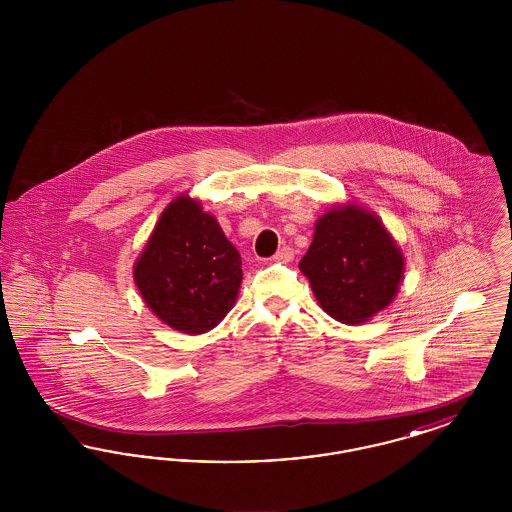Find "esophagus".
I'll return each instance as SVG.
<instances>
[{
	"label": "esophagus",
	"mask_w": 512,
	"mask_h": 512,
	"mask_svg": "<svg viewBox=\"0 0 512 512\" xmlns=\"http://www.w3.org/2000/svg\"><path fill=\"white\" fill-rule=\"evenodd\" d=\"M276 263H290L293 259V249L292 247H282V249H278V253L272 257Z\"/></svg>",
	"instance_id": "1"
}]
</instances>
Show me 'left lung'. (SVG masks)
Wrapping results in <instances>:
<instances>
[{
    "instance_id": "obj_1",
    "label": "left lung",
    "mask_w": 512,
    "mask_h": 512,
    "mask_svg": "<svg viewBox=\"0 0 512 512\" xmlns=\"http://www.w3.org/2000/svg\"><path fill=\"white\" fill-rule=\"evenodd\" d=\"M299 268L324 313L359 326L395 299L405 257L376 213L345 203L318 217L313 244Z\"/></svg>"
}]
</instances>
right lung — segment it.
<instances>
[{
	"mask_svg": "<svg viewBox=\"0 0 512 512\" xmlns=\"http://www.w3.org/2000/svg\"><path fill=\"white\" fill-rule=\"evenodd\" d=\"M242 276L238 249L188 194L167 205L134 263V282L151 313L190 336L213 330L230 313Z\"/></svg>",
	"mask_w": 512,
	"mask_h": 512,
	"instance_id": "add662e5",
	"label": "right lung"
}]
</instances>
